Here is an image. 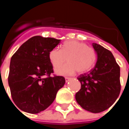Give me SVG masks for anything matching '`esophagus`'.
<instances>
[{"mask_svg": "<svg viewBox=\"0 0 129 129\" xmlns=\"http://www.w3.org/2000/svg\"><path fill=\"white\" fill-rule=\"evenodd\" d=\"M66 82H68L69 80H70V78H68V77H66Z\"/></svg>", "mask_w": 129, "mask_h": 129, "instance_id": "1", "label": "esophagus"}]
</instances>
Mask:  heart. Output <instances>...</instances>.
Wrapping results in <instances>:
<instances>
[{
  "label": "heart",
  "instance_id": "1",
  "mask_svg": "<svg viewBox=\"0 0 129 129\" xmlns=\"http://www.w3.org/2000/svg\"><path fill=\"white\" fill-rule=\"evenodd\" d=\"M49 59L54 68L68 60V64L55 70L57 74L68 76L74 74L76 70L79 74L90 70L96 62V54L94 49L87 46L86 43L70 40L63 43L61 49H51L49 53Z\"/></svg>",
  "mask_w": 129,
  "mask_h": 129
}]
</instances>
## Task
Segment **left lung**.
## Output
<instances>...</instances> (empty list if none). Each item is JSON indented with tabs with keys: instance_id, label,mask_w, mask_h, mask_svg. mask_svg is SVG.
Here are the masks:
<instances>
[{
	"instance_id": "1",
	"label": "left lung",
	"mask_w": 129,
	"mask_h": 129,
	"mask_svg": "<svg viewBox=\"0 0 129 129\" xmlns=\"http://www.w3.org/2000/svg\"><path fill=\"white\" fill-rule=\"evenodd\" d=\"M92 45L97 61L89 72L78 77L81 89L76 100L86 110L98 113L110 108L120 94V67L110 51L97 43Z\"/></svg>"
}]
</instances>
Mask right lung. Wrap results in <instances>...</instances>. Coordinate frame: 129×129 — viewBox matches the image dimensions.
Instances as JSON below:
<instances>
[{"label":"right lung","mask_w":129,"mask_h":129,"mask_svg":"<svg viewBox=\"0 0 129 129\" xmlns=\"http://www.w3.org/2000/svg\"><path fill=\"white\" fill-rule=\"evenodd\" d=\"M59 43L60 39L35 36L11 57L8 77L11 96L24 112L37 114L45 110L65 84L63 76H51L53 70L49 53Z\"/></svg>","instance_id":"1"}]
</instances>
